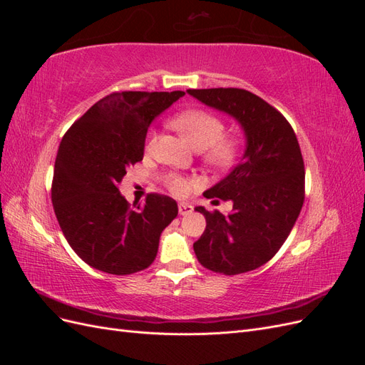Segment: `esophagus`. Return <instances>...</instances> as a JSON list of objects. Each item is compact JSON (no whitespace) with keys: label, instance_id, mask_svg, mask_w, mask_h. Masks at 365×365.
Returning <instances> with one entry per match:
<instances>
[{"label":"esophagus","instance_id":"obj_1","mask_svg":"<svg viewBox=\"0 0 365 365\" xmlns=\"http://www.w3.org/2000/svg\"><path fill=\"white\" fill-rule=\"evenodd\" d=\"M178 212H180L181 216H187V215H190L193 212V207L190 204H187V202H180Z\"/></svg>","mask_w":365,"mask_h":365}]
</instances>
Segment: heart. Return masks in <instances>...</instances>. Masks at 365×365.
<instances>
[{
  "label": "heart",
  "mask_w": 365,
  "mask_h": 365,
  "mask_svg": "<svg viewBox=\"0 0 365 365\" xmlns=\"http://www.w3.org/2000/svg\"><path fill=\"white\" fill-rule=\"evenodd\" d=\"M172 125L178 129L185 140L197 150H205V160L217 165L225 168L235 161L239 152V141L235 137H225V125L217 115L204 111V109H189L180 115H176ZM157 134L150 132L148 140V150L155 145ZM165 184L175 195H185L189 192L192 181L180 175H169L165 178Z\"/></svg>",
  "instance_id": "heart-1"
}]
</instances>
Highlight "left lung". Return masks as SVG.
<instances>
[{
    "label": "left lung",
    "mask_w": 365,
    "mask_h": 365,
    "mask_svg": "<svg viewBox=\"0 0 365 365\" xmlns=\"http://www.w3.org/2000/svg\"><path fill=\"white\" fill-rule=\"evenodd\" d=\"M196 101L233 117L245 152L225 178L204 192L233 202L224 215L196 207L207 227L193 244L210 271L236 275L271 260L288 239L304 201V163L291 125L259 96L239 88L187 90ZM217 202V201H216Z\"/></svg>",
    "instance_id": "obj_1"
}]
</instances>
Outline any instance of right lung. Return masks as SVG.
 I'll use <instances>...</instances> for the list:
<instances>
[{"label":"right lung","instance_id":"add662e5","mask_svg":"<svg viewBox=\"0 0 365 365\" xmlns=\"http://www.w3.org/2000/svg\"><path fill=\"white\" fill-rule=\"evenodd\" d=\"M184 91H123L103 97L63 135L51 201L65 239L90 267L114 275L146 269L178 215L175 200L150 193L129 205L118 184L143 160L150 123Z\"/></svg>","mask_w":365,"mask_h":365}]
</instances>
